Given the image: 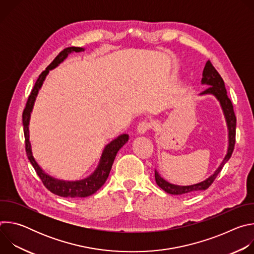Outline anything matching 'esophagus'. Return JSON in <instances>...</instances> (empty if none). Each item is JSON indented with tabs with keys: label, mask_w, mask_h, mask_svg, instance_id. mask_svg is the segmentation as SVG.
Here are the masks:
<instances>
[{
	"label": "esophagus",
	"mask_w": 254,
	"mask_h": 254,
	"mask_svg": "<svg viewBox=\"0 0 254 254\" xmlns=\"http://www.w3.org/2000/svg\"><path fill=\"white\" fill-rule=\"evenodd\" d=\"M152 128V123L151 122H149V121H142V122H140L139 124H138V126H137V131L139 132V133H144V132H147L149 129H151Z\"/></svg>",
	"instance_id": "obj_1"
}]
</instances>
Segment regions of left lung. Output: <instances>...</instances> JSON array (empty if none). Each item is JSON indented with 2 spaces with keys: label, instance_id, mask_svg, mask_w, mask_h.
<instances>
[{
  "label": "left lung",
  "instance_id": "8db88e82",
  "mask_svg": "<svg viewBox=\"0 0 254 254\" xmlns=\"http://www.w3.org/2000/svg\"><path fill=\"white\" fill-rule=\"evenodd\" d=\"M202 83L209 85L201 94H206V93H211L214 94L218 100L221 103V106L223 108V112L227 121L228 125V129H229V147L227 151V155L224 158L223 162L219 166V168L216 170V172L209 177L207 180L203 181V182L199 184H195L192 186H177L170 184L167 181H165L157 171H155V179H156V183L158 186L163 189L165 192L172 194V195H182V194H191L197 191H202L208 189L212 183L215 181L216 177L218 176V174L221 172L222 168L224 167L225 163L230 159L234 146H235V136H236V117L234 114L233 110V104L230 100V98L227 95V90L225 88L224 81L220 74L218 73V71L215 69L213 64L211 63L210 60L206 62V65L203 70V77H202Z\"/></svg>",
  "mask_w": 254,
  "mask_h": 254
}]
</instances>
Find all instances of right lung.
<instances>
[{
    "instance_id": "1",
    "label": "right lung",
    "mask_w": 254,
    "mask_h": 254,
    "mask_svg": "<svg viewBox=\"0 0 254 254\" xmlns=\"http://www.w3.org/2000/svg\"><path fill=\"white\" fill-rule=\"evenodd\" d=\"M84 49L81 47H68L62 50L56 57L55 59L50 63L49 66L42 72V73L39 75L38 79L36 80L35 85L28 97L26 106L23 111L22 119H23V126H24V135H25V149H26V154L27 157L32 164L33 168L35 169L36 173L39 176L41 179L43 185L53 194L61 196V197H70V198H84L87 196H90L94 194L98 189L101 188V186L105 183V181L111 173L114 161L116 159V156L120 149L124 146V144L128 140V135L127 134H122L115 140H113L111 143H108L105 147L99 165L95 172L88 178L81 180V181H76V182H65V181H60L57 179H54L47 174H45L42 169L38 166V164L36 163L34 160V157L32 155L31 151V144L29 141V120H30V113L32 112L33 104L35 101L36 96H37L38 90L40 89L46 75L48 74L49 70L55 68L59 63H61L69 53L71 52H80L83 51Z\"/></svg>"
}]
</instances>
